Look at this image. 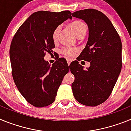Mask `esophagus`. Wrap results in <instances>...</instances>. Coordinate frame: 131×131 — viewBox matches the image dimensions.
<instances>
[{
	"instance_id": "34e87169",
	"label": "esophagus",
	"mask_w": 131,
	"mask_h": 131,
	"mask_svg": "<svg viewBox=\"0 0 131 131\" xmlns=\"http://www.w3.org/2000/svg\"><path fill=\"white\" fill-rule=\"evenodd\" d=\"M67 63H68V65H70V62H72V60H71V59H67Z\"/></svg>"
}]
</instances>
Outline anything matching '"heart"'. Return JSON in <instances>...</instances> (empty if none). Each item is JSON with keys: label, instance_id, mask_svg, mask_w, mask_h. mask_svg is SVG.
I'll return each instance as SVG.
<instances>
[{"label": "heart", "instance_id": "b5f03b06", "mask_svg": "<svg viewBox=\"0 0 131 131\" xmlns=\"http://www.w3.org/2000/svg\"><path fill=\"white\" fill-rule=\"evenodd\" d=\"M70 27H71L77 37L79 36L80 34H82L84 32H86V29H87L86 24L83 21H80V20H76V21H74L73 22H72L70 24ZM60 29H61V26H58L53 31V39L54 42H57L58 41ZM76 51H77V49L74 48H72V47H64L61 50L62 54L67 55V56H72L74 54Z\"/></svg>", "mask_w": 131, "mask_h": 131}]
</instances>
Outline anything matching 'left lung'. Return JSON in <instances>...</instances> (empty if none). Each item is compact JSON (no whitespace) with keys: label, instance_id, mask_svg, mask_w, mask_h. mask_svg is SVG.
<instances>
[{"label":"left lung","instance_id":"1","mask_svg":"<svg viewBox=\"0 0 131 131\" xmlns=\"http://www.w3.org/2000/svg\"><path fill=\"white\" fill-rule=\"evenodd\" d=\"M88 27V39L77 61L70 64L74 76L72 90L75 99L87 106H96L111 94L122 67V43L110 19L100 11L86 9L72 13ZM91 62L83 69L80 59Z\"/></svg>","mask_w":131,"mask_h":131}]
</instances>
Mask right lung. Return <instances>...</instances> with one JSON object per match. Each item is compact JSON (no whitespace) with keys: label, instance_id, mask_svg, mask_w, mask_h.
I'll use <instances>...</instances> for the list:
<instances>
[{"label":"right lung","instance_id":"add662e5","mask_svg":"<svg viewBox=\"0 0 131 131\" xmlns=\"http://www.w3.org/2000/svg\"><path fill=\"white\" fill-rule=\"evenodd\" d=\"M70 11L34 12L18 29L10 48L12 73L17 88L27 102L37 107L51 104L70 67L63 58L52 65L45 61L53 52L54 29L67 19Z\"/></svg>","mask_w":131,"mask_h":131}]
</instances>
